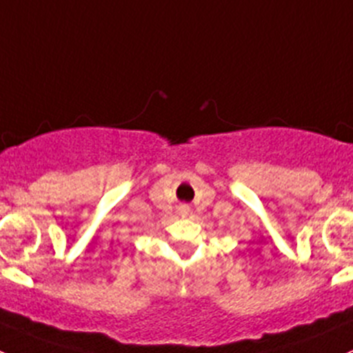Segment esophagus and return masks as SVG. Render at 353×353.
<instances>
[{
	"instance_id": "34e87169",
	"label": "esophagus",
	"mask_w": 353,
	"mask_h": 353,
	"mask_svg": "<svg viewBox=\"0 0 353 353\" xmlns=\"http://www.w3.org/2000/svg\"><path fill=\"white\" fill-rule=\"evenodd\" d=\"M187 214H188V207L187 205H181L180 207V216H187Z\"/></svg>"
}]
</instances>
